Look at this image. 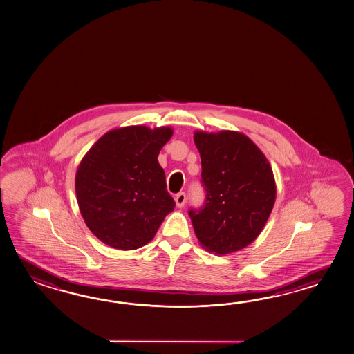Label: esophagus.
<instances>
[{"label":"esophagus","mask_w":354,"mask_h":354,"mask_svg":"<svg viewBox=\"0 0 354 354\" xmlns=\"http://www.w3.org/2000/svg\"><path fill=\"white\" fill-rule=\"evenodd\" d=\"M174 200H176V204H177V206H178V207H183V206H185V204H186V200H187V195H186L185 192H180L178 195H176V198H174Z\"/></svg>","instance_id":"34e87169"}]
</instances>
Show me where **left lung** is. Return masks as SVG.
I'll return each instance as SVG.
<instances>
[{"label": "left lung", "mask_w": 354, "mask_h": 354, "mask_svg": "<svg viewBox=\"0 0 354 354\" xmlns=\"http://www.w3.org/2000/svg\"><path fill=\"white\" fill-rule=\"evenodd\" d=\"M201 158L204 204L189 218L200 243L225 255L248 246L263 230L275 203L272 169L263 151L236 131L195 133Z\"/></svg>", "instance_id": "left-lung-1"}]
</instances>
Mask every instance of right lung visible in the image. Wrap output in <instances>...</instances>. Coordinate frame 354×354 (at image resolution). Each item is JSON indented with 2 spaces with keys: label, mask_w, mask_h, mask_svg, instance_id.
Here are the masks:
<instances>
[{
  "label": "right lung",
  "mask_w": 354,
  "mask_h": 354,
  "mask_svg": "<svg viewBox=\"0 0 354 354\" xmlns=\"http://www.w3.org/2000/svg\"><path fill=\"white\" fill-rule=\"evenodd\" d=\"M172 133L169 127L117 129L82 158L75 178L77 204L88 228L108 246H145L174 209L158 163Z\"/></svg>",
  "instance_id": "1"
}]
</instances>
